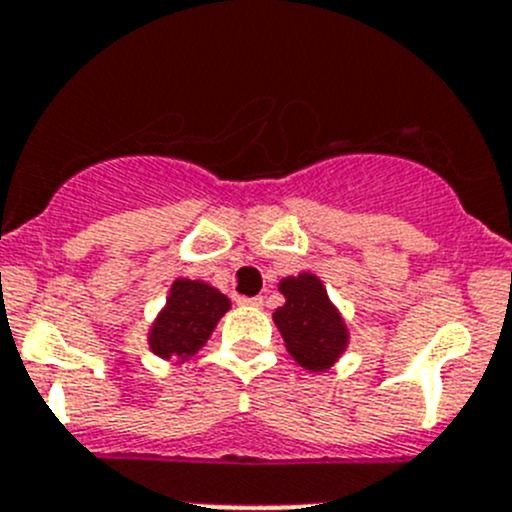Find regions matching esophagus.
<instances>
[{
	"instance_id": "obj_1",
	"label": "esophagus",
	"mask_w": 512,
	"mask_h": 512,
	"mask_svg": "<svg viewBox=\"0 0 512 512\" xmlns=\"http://www.w3.org/2000/svg\"><path fill=\"white\" fill-rule=\"evenodd\" d=\"M239 303H244V306H254V308H261L263 306V296H251V298H239Z\"/></svg>"
}]
</instances>
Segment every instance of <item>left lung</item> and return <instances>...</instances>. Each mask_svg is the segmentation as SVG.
<instances>
[{"label":"left lung","instance_id":"obj_1","mask_svg":"<svg viewBox=\"0 0 512 512\" xmlns=\"http://www.w3.org/2000/svg\"><path fill=\"white\" fill-rule=\"evenodd\" d=\"M286 303L273 311V323L293 361L311 373H323L348 348V326L316 273L286 276L278 283Z\"/></svg>","mask_w":512,"mask_h":512}]
</instances>
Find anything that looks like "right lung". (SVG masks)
<instances>
[{
  "mask_svg": "<svg viewBox=\"0 0 512 512\" xmlns=\"http://www.w3.org/2000/svg\"><path fill=\"white\" fill-rule=\"evenodd\" d=\"M231 308L229 296L211 283L176 278L171 283L166 306L149 328V348L154 356L189 361L214 333L216 323Z\"/></svg>",
  "mask_w": 512,
  "mask_h": 512,
  "instance_id": "right-lung-1",
  "label": "right lung"
}]
</instances>
